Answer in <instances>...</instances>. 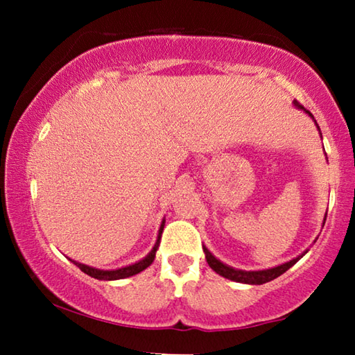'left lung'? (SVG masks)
Here are the masks:
<instances>
[{
    "mask_svg": "<svg viewBox=\"0 0 355 355\" xmlns=\"http://www.w3.org/2000/svg\"><path fill=\"white\" fill-rule=\"evenodd\" d=\"M294 105L300 107V110H304L305 112H309L311 116V112L305 110V107L300 105L299 101L294 100ZM311 117H313V116H311ZM318 128H320V127H318ZM324 220H326V219H324ZM203 252H205V258H207V261L209 264V268H211L214 272H218L219 275H222V277H225V279L239 282V284H249V285H261V284H266V282H271L274 279H277L279 275L286 272L288 269L293 266V264H296L300 260V258H302V255L305 254V252H304L302 255L297 257V258H293L291 261L284 263V264H280V266H275V268H271V269H264V271H241V269H233L230 266H227V264H224L222 261H219L218 258H216L207 248H203Z\"/></svg>",
    "mask_w": 355,
    "mask_h": 355,
    "instance_id": "1",
    "label": "left lung"
}]
</instances>
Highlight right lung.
I'll return each instance as SVG.
<instances>
[{
    "mask_svg": "<svg viewBox=\"0 0 355 355\" xmlns=\"http://www.w3.org/2000/svg\"><path fill=\"white\" fill-rule=\"evenodd\" d=\"M163 228H164V220L163 224L159 227V232H158V239H156V244L155 248L152 249V252L144 258V260L137 261L135 264H131V266L127 268H120V269H114V271H101V269H95L87 266V264H81V263H76L73 261L78 268L81 269L84 274L91 275L94 279H98V280H119V279H125V277H131V275L135 274H139L144 269H147L150 264L153 263L155 260V254H156V249H158V244H159V239H161V233H163Z\"/></svg>",
    "mask_w": 355,
    "mask_h": 355,
    "instance_id": "right-lung-1",
    "label": "right lung"
}]
</instances>
